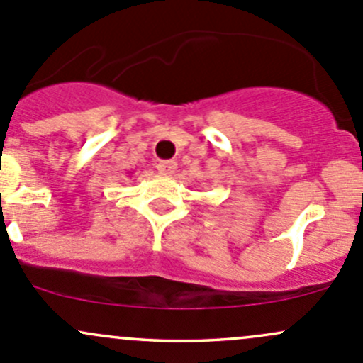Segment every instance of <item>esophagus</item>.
Wrapping results in <instances>:
<instances>
[{
    "mask_svg": "<svg viewBox=\"0 0 363 363\" xmlns=\"http://www.w3.org/2000/svg\"><path fill=\"white\" fill-rule=\"evenodd\" d=\"M157 169L162 175H172L175 172V169H177V163H175L174 160H165V162L158 163Z\"/></svg>",
    "mask_w": 363,
    "mask_h": 363,
    "instance_id": "esophagus-1",
    "label": "esophagus"
}]
</instances>
